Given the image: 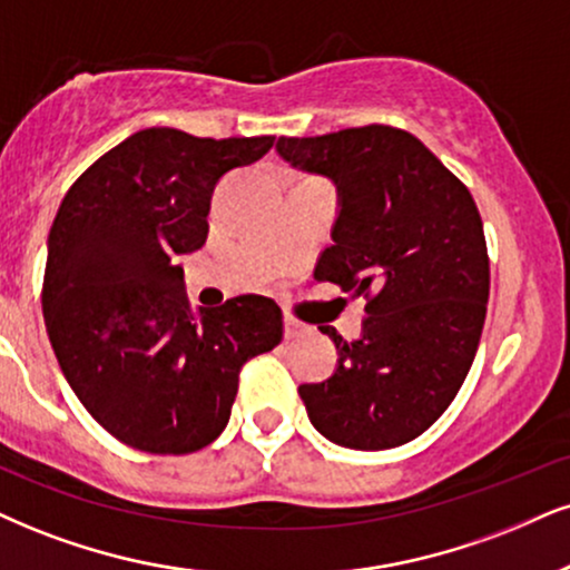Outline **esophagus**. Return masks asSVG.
Returning <instances> with one entry per match:
<instances>
[{
  "mask_svg": "<svg viewBox=\"0 0 570 570\" xmlns=\"http://www.w3.org/2000/svg\"><path fill=\"white\" fill-rule=\"evenodd\" d=\"M301 335H306V327L296 320H285V338L293 341V338H301Z\"/></svg>",
  "mask_w": 570,
  "mask_h": 570,
  "instance_id": "1",
  "label": "esophagus"
}]
</instances>
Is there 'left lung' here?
<instances>
[{
	"instance_id": "8db88e82",
	"label": "left lung",
	"mask_w": 570,
	"mask_h": 570,
	"mask_svg": "<svg viewBox=\"0 0 570 570\" xmlns=\"http://www.w3.org/2000/svg\"><path fill=\"white\" fill-rule=\"evenodd\" d=\"M277 153L338 189L333 245L314 277L367 298L356 341L320 327L338 364L327 381L298 385L308 420L338 446H402L444 414L479 351L489 256L473 195L393 126L279 137Z\"/></svg>"
}]
</instances>
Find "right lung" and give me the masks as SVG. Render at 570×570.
Segmentation results:
<instances>
[{
  "label": "right lung",
  "instance_id": "add662e5",
  "mask_svg": "<svg viewBox=\"0 0 570 570\" xmlns=\"http://www.w3.org/2000/svg\"><path fill=\"white\" fill-rule=\"evenodd\" d=\"M272 145L153 126L95 160L60 203L41 291L47 335L79 402L126 446H208L229 423L243 364L283 341L272 298L193 312L181 269L206 243L219 179Z\"/></svg>",
  "mask_w": 570,
  "mask_h": 570
}]
</instances>
